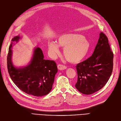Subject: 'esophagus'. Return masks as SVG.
<instances>
[{
	"label": "esophagus",
	"mask_w": 121,
	"mask_h": 121,
	"mask_svg": "<svg viewBox=\"0 0 121 121\" xmlns=\"http://www.w3.org/2000/svg\"><path fill=\"white\" fill-rule=\"evenodd\" d=\"M57 68L58 69H59V70H64V69L67 68V67L64 65L58 64L57 65Z\"/></svg>",
	"instance_id": "obj_1"
}]
</instances>
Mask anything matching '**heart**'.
Masks as SVG:
<instances>
[{
  "label": "heart",
  "mask_w": 121,
  "mask_h": 121,
  "mask_svg": "<svg viewBox=\"0 0 121 121\" xmlns=\"http://www.w3.org/2000/svg\"><path fill=\"white\" fill-rule=\"evenodd\" d=\"M57 43L51 42L48 44L51 53H59L58 45L64 48L65 59L72 64H78L82 61L88 53L90 47L89 42L83 36L79 34L63 35L58 38Z\"/></svg>",
  "instance_id": "b5f03b06"
}]
</instances>
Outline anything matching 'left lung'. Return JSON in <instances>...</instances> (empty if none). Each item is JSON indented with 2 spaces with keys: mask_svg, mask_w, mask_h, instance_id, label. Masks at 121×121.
Wrapping results in <instances>:
<instances>
[{
  "mask_svg": "<svg viewBox=\"0 0 121 121\" xmlns=\"http://www.w3.org/2000/svg\"><path fill=\"white\" fill-rule=\"evenodd\" d=\"M113 57L107 36L101 32L92 56L76 65L77 89L86 95L100 90L108 82L112 73Z\"/></svg>",
  "mask_w": 121,
  "mask_h": 121,
  "instance_id": "left-lung-1",
  "label": "left lung"
}]
</instances>
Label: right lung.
<instances>
[{
  "label": "right lung",
  "instance_id": "add662e5",
  "mask_svg": "<svg viewBox=\"0 0 121 121\" xmlns=\"http://www.w3.org/2000/svg\"><path fill=\"white\" fill-rule=\"evenodd\" d=\"M20 36L12 41L17 42ZM13 42L9 47L7 57L8 72L13 83L25 93L35 96H42L48 94L52 89L54 77L57 72L56 64L54 60L44 59L42 50L39 47L34 49L30 64L23 68H16L12 62Z\"/></svg>",
  "mask_w": 121,
  "mask_h": 121
}]
</instances>
